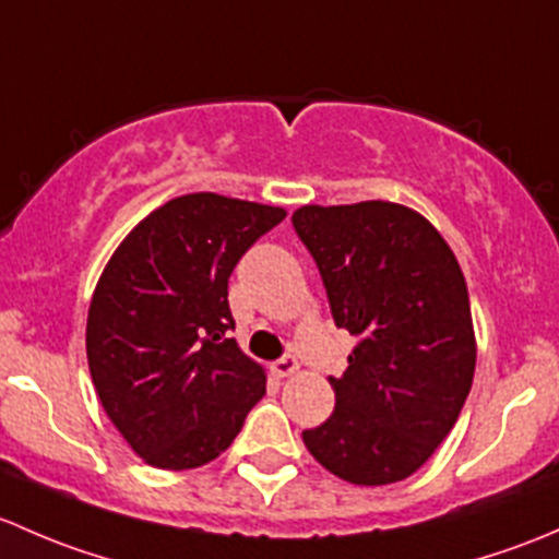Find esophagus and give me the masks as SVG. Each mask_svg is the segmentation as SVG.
<instances>
[{"label":"esophagus","mask_w":559,"mask_h":559,"mask_svg":"<svg viewBox=\"0 0 559 559\" xmlns=\"http://www.w3.org/2000/svg\"><path fill=\"white\" fill-rule=\"evenodd\" d=\"M274 368V373H277V377H293V373L298 371V360H296V355H282V358L277 360V364L272 366Z\"/></svg>","instance_id":"obj_1"}]
</instances>
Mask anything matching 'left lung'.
<instances>
[{"mask_svg":"<svg viewBox=\"0 0 559 559\" xmlns=\"http://www.w3.org/2000/svg\"><path fill=\"white\" fill-rule=\"evenodd\" d=\"M312 252L333 322L358 344L342 377H328L336 408L304 430L322 468L360 487L412 476L450 436L476 368L465 277L444 237L393 201L293 212Z\"/></svg>","mask_w":559,"mask_h":559,"instance_id":"1","label":"left lung"}]
</instances>
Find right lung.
I'll list each match as a JSON object with an SVG mask.
<instances>
[{
    "label": "right lung",
    "mask_w": 559,
    "mask_h": 559,
    "mask_svg": "<svg viewBox=\"0 0 559 559\" xmlns=\"http://www.w3.org/2000/svg\"><path fill=\"white\" fill-rule=\"evenodd\" d=\"M285 215L188 193L136 223L109 258L85 353L107 417L147 465L186 471L215 460L266 393L263 366L228 338V277Z\"/></svg>",
    "instance_id": "right-lung-1"
}]
</instances>
